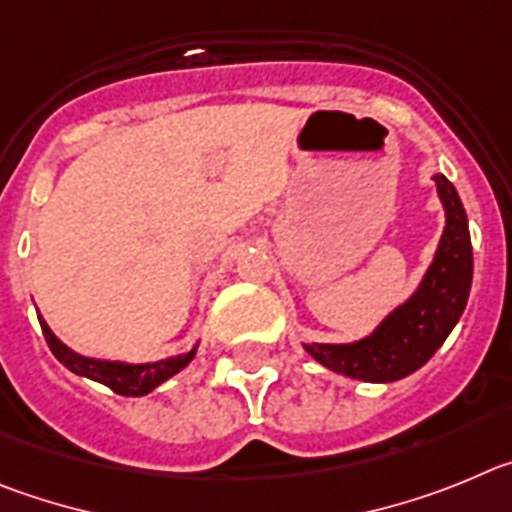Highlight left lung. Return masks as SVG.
<instances>
[{
    "instance_id": "obj_1",
    "label": "left lung",
    "mask_w": 512,
    "mask_h": 512,
    "mask_svg": "<svg viewBox=\"0 0 512 512\" xmlns=\"http://www.w3.org/2000/svg\"><path fill=\"white\" fill-rule=\"evenodd\" d=\"M444 206V232L434 260L411 296L357 342H303L319 365L362 382H395L421 370L462 319L472 288V239L467 211L446 176H434Z\"/></svg>"
}]
</instances>
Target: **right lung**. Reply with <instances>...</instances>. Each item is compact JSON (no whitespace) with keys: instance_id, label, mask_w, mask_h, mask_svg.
<instances>
[{"instance_id":"right-lung-1","label":"right lung","mask_w":512,"mask_h":512,"mask_svg":"<svg viewBox=\"0 0 512 512\" xmlns=\"http://www.w3.org/2000/svg\"><path fill=\"white\" fill-rule=\"evenodd\" d=\"M38 321L40 326H43L45 342H48L50 352L55 354V359H58L63 367H68V370L78 377H89V380L101 382V385H107V388L114 390L117 395H127V398H140V395L153 393L158 385H163L165 380L178 375L183 367L191 365V359L196 357V349H199V342H196L188 352L173 354V357L158 359V362H124V359L86 357V354H78L73 352L71 347H66V344L50 331L48 321H45L40 313Z\"/></svg>"}]
</instances>
